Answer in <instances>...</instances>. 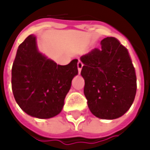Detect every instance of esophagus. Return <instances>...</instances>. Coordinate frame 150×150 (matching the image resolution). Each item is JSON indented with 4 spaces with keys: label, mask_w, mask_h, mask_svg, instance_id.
Returning <instances> with one entry per match:
<instances>
[{
    "label": "esophagus",
    "mask_w": 150,
    "mask_h": 150,
    "mask_svg": "<svg viewBox=\"0 0 150 150\" xmlns=\"http://www.w3.org/2000/svg\"><path fill=\"white\" fill-rule=\"evenodd\" d=\"M83 62H82L81 61H78V72H79V73L81 72V70H82V68H83Z\"/></svg>",
    "instance_id": "1"
}]
</instances>
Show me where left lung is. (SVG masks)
<instances>
[{"label": "left lung", "instance_id": "left-lung-1", "mask_svg": "<svg viewBox=\"0 0 150 150\" xmlns=\"http://www.w3.org/2000/svg\"><path fill=\"white\" fill-rule=\"evenodd\" d=\"M81 75L85 81L84 95L92 113L103 119L119 118L134 100L136 74L128 50L114 38L101 41L81 57Z\"/></svg>", "mask_w": 150, "mask_h": 150}]
</instances>
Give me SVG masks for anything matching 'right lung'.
<instances>
[{
    "mask_svg": "<svg viewBox=\"0 0 150 150\" xmlns=\"http://www.w3.org/2000/svg\"><path fill=\"white\" fill-rule=\"evenodd\" d=\"M78 59L62 66L38 52L36 37L30 35L20 44L11 68V88L20 108L32 117L57 115L78 74Z\"/></svg>",
    "mask_w": 150,
    "mask_h": 150,
    "instance_id": "obj_1",
    "label": "right lung"
}]
</instances>
